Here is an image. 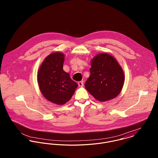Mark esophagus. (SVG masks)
<instances>
[{
  "mask_svg": "<svg viewBox=\"0 0 158 158\" xmlns=\"http://www.w3.org/2000/svg\"><path fill=\"white\" fill-rule=\"evenodd\" d=\"M78 86H79L80 87H82V86H83V81H79V82L78 83Z\"/></svg>",
  "mask_w": 158,
  "mask_h": 158,
  "instance_id": "esophagus-1",
  "label": "esophagus"
}]
</instances>
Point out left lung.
I'll list each match as a JSON object with an SVG mask.
<instances>
[{
	"mask_svg": "<svg viewBox=\"0 0 158 158\" xmlns=\"http://www.w3.org/2000/svg\"><path fill=\"white\" fill-rule=\"evenodd\" d=\"M90 77L85 86L99 102L116 97L122 89L125 75L117 60L108 53H99L91 60Z\"/></svg>",
	"mask_w": 158,
	"mask_h": 158,
	"instance_id": "obj_1",
	"label": "left lung"
}]
</instances>
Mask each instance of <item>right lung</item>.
I'll return each mask as SVG.
<instances>
[{"instance_id":"right-lung-1","label":"right lung","mask_w":158,"mask_h":158,"mask_svg":"<svg viewBox=\"0 0 158 158\" xmlns=\"http://www.w3.org/2000/svg\"><path fill=\"white\" fill-rule=\"evenodd\" d=\"M64 61L63 53H52L44 59L38 72L41 93L47 100L59 105L69 101L78 87L69 73L63 69Z\"/></svg>"}]
</instances>
